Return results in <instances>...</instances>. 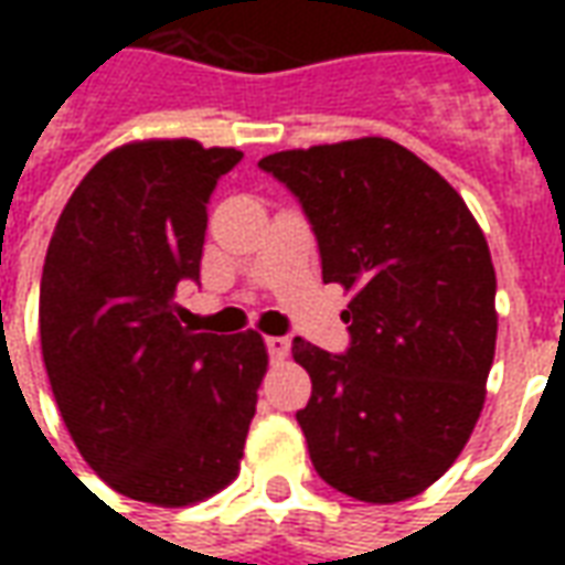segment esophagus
Wrapping results in <instances>:
<instances>
[{
    "instance_id": "34e87169",
    "label": "esophagus",
    "mask_w": 565,
    "mask_h": 565,
    "mask_svg": "<svg viewBox=\"0 0 565 565\" xmlns=\"http://www.w3.org/2000/svg\"><path fill=\"white\" fill-rule=\"evenodd\" d=\"M266 351H269L271 360H284V356L290 354V339L287 335H269L266 339Z\"/></svg>"
}]
</instances>
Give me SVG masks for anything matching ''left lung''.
Returning <instances> with one entry per match:
<instances>
[{"mask_svg":"<svg viewBox=\"0 0 565 565\" xmlns=\"http://www.w3.org/2000/svg\"><path fill=\"white\" fill-rule=\"evenodd\" d=\"M302 205L323 284L354 299L351 342L294 339L311 375L296 412L318 475L363 502H403L469 441L497 348V275L460 193L391 139L281 150L259 160Z\"/></svg>","mask_w":565,"mask_h":565,"instance_id":"obj_1","label":"left lung"}]
</instances>
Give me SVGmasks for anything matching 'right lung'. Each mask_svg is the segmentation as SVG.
I'll return each mask as SVG.
<instances>
[{"instance_id": "right-lung-1", "label": "right lung", "mask_w": 565, "mask_h": 565, "mask_svg": "<svg viewBox=\"0 0 565 565\" xmlns=\"http://www.w3.org/2000/svg\"><path fill=\"white\" fill-rule=\"evenodd\" d=\"M242 150L136 141L93 166L56 221L39 294L51 391L81 457L117 493L190 505L238 472L266 348L184 323L209 202Z\"/></svg>"}]
</instances>
